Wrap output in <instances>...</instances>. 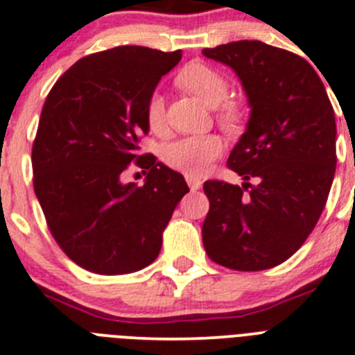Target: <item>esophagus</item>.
<instances>
[{
	"mask_svg": "<svg viewBox=\"0 0 355 355\" xmlns=\"http://www.w3.org/2000/svg\"><path fill=\"white\" fill-rule=\"evenodd\" d=\"M185 180H187V184H189V187H191V191H198V189L202 185V182L199 180L198 177H192V175H185Z\"/></svg>",
	"mask_w": 355,
	"mask_h": 355,
	"instance_id": "1",
	"label": "esophagus"
}]
</instances>
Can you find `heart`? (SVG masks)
<instances>
[{
    "label": "heart",
    "mask_w": 355,
    "mask_h": 355,
    "mask_svg": "<svg viewBox=\"0 0 355 355\" xmlns=\"http://www.w3.org/2000/svg\"><path fill=\"white\" fill-rule=\"evenodd\" d=\"M177 83L187 92L201 98L206 105L215 107L229 94V81L218 69L205 62H189L177 74ZM220 123L225 128H234L241 121V109L232 102H223L216 111ZM147 126L153 132H164V98L157 92L150 94L146 104ZM223 144L218 135L185 137L170 142L163 149V161L170 168L184 171L192 177H202L213 161L222 154Z\"/></svg>",
    "instance_id": "obj_1"
}]
</instances>
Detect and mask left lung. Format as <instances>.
Listing matches in <instances>:
<instances>
[{
  "mask_svg": "<svg viewBox=\"0 0 355 355\" xmlns=\"http://www.w3.org/2000/svg\"><path fill=\"white\" fill-rule=\"evenodd\" d=\"M202 53L236 71L251 107L227 159L243 185H202L209 199L202 244L227 269H272L305 243L328 201L336 170L335 111L300 55L248 40Z\"/></svg>",
  "mask_w": 355,
  "mask_h": 355,
  "instance_id": "left-lung-1",
  "label": "left lung"
}]
</instances>
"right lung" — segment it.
<instances>
[{
    "label": "right lung",
    "mask_w": 355,
    "mask_h": 355,
    "mask_svg": "<svg viewBox=\"0 0 355 355\" xmlns=\"http://www.w3.org/2000/svg\"><path fill=\"white\" fill-rule=\"evenodd\" d=\"M180 58V50L130 44L92 53L44 101L33 144L34 192L53 239L90 272L116 276L153 263L189 192L180 173L139 154L149 133L147 98ZM133 160L148 170L142 188L121 182Z\"/></svg>",
    "instance_id": "1"
}]
</instances>
